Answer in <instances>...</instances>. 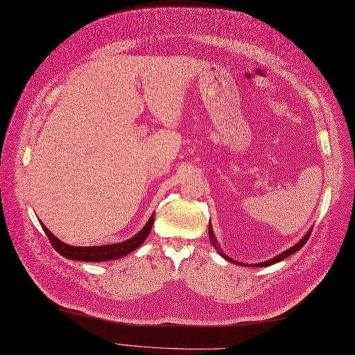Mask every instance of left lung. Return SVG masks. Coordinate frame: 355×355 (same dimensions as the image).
<instances>
[{"label": "left lung", "instance_id": "obj_1", "mask_svg": "<svg viewBox=\"0 0 355 355\" xmlns=\"http://www.w3.org/2000/svg\"><path fill=\"white\" fill-rule=\"evenodd\" d=\"M311 232H312V229H309V230H308V233H306V234H305L300 241H297L296 245H293V246H292V248H289L288 250H284L282 253H279L277 256H275V257H272V259L266 260V262L254 263V265H250V266H253V268H266V266H270V265H273V263L281 262V260H284V259L289 257L291 254L296 253L297 250H301V249L304 248V245L306 243L308 239H309V236H311ZM209 236H210V240H211L213 246L217 249V252L220 253V256H223V257H225L226 260H229V262H232V263H236V265H240V266H249V265H243V263H240V262H236V260H233L232 257H229L227 254H225V252H223V250L220 249V246H218V243H217V239H216V236H214V232H213V227H211L210 223H209Z\"/></svg>", "mask_w": 355, "mask_h": 355}]
</instances>
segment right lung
<instances>
[{
    "label": "right lung",
    "mask_w": 355,
    "mask_h": 355,
    "mask_svg": "<svg viewBox=\"0 0 355 355\" xmlns=\"http://www.w3.org/2000/svg\"><path fill=\"white\" fill-rule=\"evenodd\" d=\"M154 216H155V213H153V216L149 217V220L146 221V225L142 227V230H139L134 237H130L125 241H121V243L102 245V246H70V245H66L64 241L55 237L43 225L42 221H40V225H42L44 233L47 234L53 248L58 250L62 256H64L66 259L80 260V262H106V260L121 259V257L129 254L130 252L137 250L144 243L149 232H151V229L154 226V221H155Z\"/></svg>",
    "instance_id": "1"
}]
</instances>
